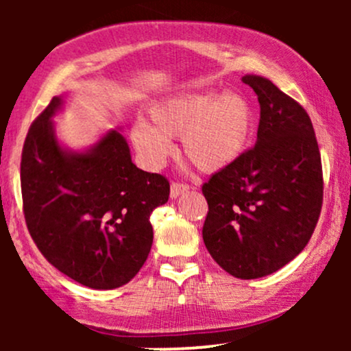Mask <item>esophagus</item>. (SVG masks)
Listing matches in <instances>:
<instances>
[{"label":"esophagus","mask_w":351,"mask_h":351,"mask_svg":"<svg viewBox=\"0 0 351 351\" xmlns=\"http://www.w3.org/2000/svg\"><path fill=\"white\" fill-rule=\"evenodd\" d=\"M189 184L186 183H180V181H173L170 186V196L171 198H178L180 195H183L184 191H188Z\"/></svg>","instance_id":"esophagus-1"}]
</instances>
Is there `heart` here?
I'll use <instances>...</instances> for the list:
<instances>
[{
  "label": "heart",
  "mask_w": 351,
  "mask_h": 351,
  "mask_svg": "<svg viewBox=\"0 0 351 351\" xmlns=\"http://www.w3.org/2000/svg\"><path fill=\"white\" fill-rule=\"evenodd\" d=\"M148 119L150 125L138 122L132 128V143L153 168L170 156V138L181 136V152L199 171H219L243 155L252 130V108L245 97L211 88L160 100Z\"/></svg>",
  "instance_id": "obj_1"
}]
</instances>
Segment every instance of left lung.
<instances>
[{
  "instance_id": "8db88e82",
  "label": "left lung",
  "mask_w": 351,
  "mask_h": 351,
  "mask_svg": "<svg viewBox=\"0 0 351 351\" xmlns=\"http://www.w3.org/2000/svg\"><path fill=\"white\" fill-rule=\"evenodd\" d=\"M243 82L261 106L257 142L203 184L206 249L237 279L279 271L304 251L324 203V173L312 120L269 79Z\"/></svg>"
}]
</instances>
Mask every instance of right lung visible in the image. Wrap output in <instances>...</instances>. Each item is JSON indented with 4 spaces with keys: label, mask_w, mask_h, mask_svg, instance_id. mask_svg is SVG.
I'll return each instance as SVG.
<instances>
[{
    "label": "right lung",
    "mask_w": 351,
    "mask_h": 351,
    "mask_svg": "<svg viewBox=\"0 0 351 351\" xmlns=\"http://www.w3.org/2000/svg\"><path fill=\"white\" fill-rule=\"evenodd\" d=\"M60 104L52 97L24 140L27 231L47 263L72 280L99 291L122 287L147 261L150 215L168 201L170 183L136 168L117 130L86 153L62 150L51 122Z\"/></svg>",
    "instance_id": "add662e5"
}]
</instances>
